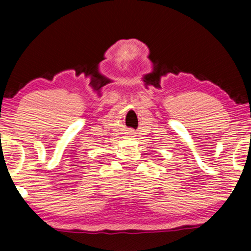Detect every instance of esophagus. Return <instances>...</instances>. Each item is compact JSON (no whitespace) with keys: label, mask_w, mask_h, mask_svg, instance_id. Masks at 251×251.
I'll list each match as a JSON object with an SVG mask.
<instances>
[{"label":"esophagus","mask_w":251,"mask_h":251,"mask_svg":"<svg viewBox=\"0 0 251 251\" xmlns=\"http://www.w3.org/2000/svg\"><path fill=\"white\" fill-rule=\"evenodd\" d=\"M126 131H128V133H126V135H129V136H131V137H133V133H135V132H133V131H132V130H126Z\"/></svg>","instance_id":"esophagus-1"}]
</instances>
